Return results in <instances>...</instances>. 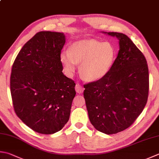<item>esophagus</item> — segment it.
<instances>
[{"instance_id":"obj_1","label":"esophagus","mask_w":159,"mask_h":159,"mask_svg":"<svg viewBox=\"0 0 159 159\" xmlns=\"http://www.w3.org/2000/svg\"><path fill=\"white\" fill-rule=\"evenodd\" d=\"M75 90L77 93H79V94H82L84 89L81 85H79V84H76L75 86Z\"/></svg>"}]
</instances>
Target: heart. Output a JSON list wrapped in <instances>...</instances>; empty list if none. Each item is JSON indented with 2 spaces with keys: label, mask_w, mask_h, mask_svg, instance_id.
Returning <instances> with one entry per match:
<instances>
[{
  "label": "heart",
  "mask_w": 159,
  "mask_h": 159,
  "mask_svg": "<svg viewBox=\"0 0 159 159\" xmlns=\"http://www.w3.org/2000/svg\"><path fill=\"white\" fill-rule=\"evenodd\" d=\"M115 58V49L110 43L94 39L74 43L70 51L61 52L60 59L65 72L72 76L78 63L80 75L89 82L97 81L109 72Z\"/></svg>",
  "instance_id": "b5f03b06"
}]
</instances>
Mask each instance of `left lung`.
<instances>
[{
    "instance_id": "1",
    "label": "left lung",
    "mask_w": 159,
    "mask_h": 159,
    "mask_svg": "<svg viewBox=\"0 0 159 159\" xmlns=\"http://www.w3.org/2000/svg\"><path fill=\"white\" fill-rule=\"evenodd\" d=\"M119 40V50L109 72L84 85L90 122L106 134L122 132L137 119L148 101L149 71L143 53L125 34L101 32Z\"/></svg>"
}]
</instances>
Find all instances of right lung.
<instances>
[{
	"label": "right lung",
	"mask_w": 159,
	"mask_h": 159,
	"mask_svg": "<svg viewBox=\"0 0 159 159\" xmlns=\"http://www.w3.org/2000/svg\"><path fill=\"white\" fill-rule=\"evenodd\" d=\"M63 33L40 32L22 48L12 65L10 90L15 112L31 129L52 134L70 119L74 80L63 73Z\"/></svg>",
	"instance_id": "add662e5"
}]
</instances>
